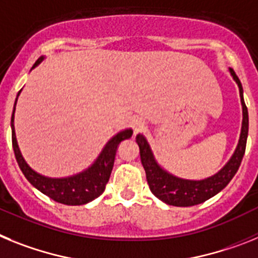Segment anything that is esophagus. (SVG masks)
<instances>
[{
    "mask_svg": "<svg viewBox=\"0 0 258 258\" xmlns=\"http://www.w3.org/2000/svg\"><path fill=\"white\" fill-rule=\"evenodd\" d=\"M132 128H134L135 134L143 132L145 130V122L142 118H135V119L132 120Z\"/></svg>",
    "mask_w": 258,
    "mask_h": 258,
    "instance_id": "34e87169",
    "label": "esophagus"
}]
</instances>
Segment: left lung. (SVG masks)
Masks as SVG:
<instances>
[{
  "label": "left lung",
  "instance_id": "1",
  "mask_svg": "<svg viewBox=\"0 0 258 258\" xmlns=\"http://www.w3.org/2000/svg\"><path fill=\"white\" fill-rule=\"evenodd\" d=\"M228 71L239 87L243 120H241L239 142H237L234 153L225 166L214 175L208 176L205 179H199V180L183 179L172 175L157 162L151 145L145 136L142 134L136 136V143L140 149V158H142L143 167L147 174L148 184H149L152 194L163 203L174 205V207H192V205H197V204L209 200L210 197L216 196L231 182V179L234 178L237 169L240 166L248 138V109L244 102L243 87H241L240 80L232 69H228Z\"/></svg>",
  "mask_w": 258,
  "mask_h": 258
}]
</instances>
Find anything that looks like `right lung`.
I'll use <instances>...</instances> for the list:
<instances>
[{
	"label": "right lung",
	"instance_id": "1",
	"mask_svg": "<svg viewBox=\"0 0 258 258\" xmlns=\"http://www.w3.org/2000/svg\"><path fill=\"white\" fill-rule=\"evenodd\" d=\"M44 59H45L44 55L40 57L36 61V63L33 64L32 69L39 66ZM21 92L22 91L18 92V96L21 95ZM18 96L15 98L13 115H11V139H13L15 158H17L18 165L21 167L27 180L33 187L37 188L40 192L49 196L57 203L64 204V205H84V204L97 199L105 191L106 183L109 182L111 170H113L114 166L116 149H118V147H119L123 140H127V139L131 138L134 131L131 128H126L118 132L116 135H114L106 143V145L102 148L101 153L98 154L95 162L92 163L91 166L87 167L86 170L78 172V174L64 176V178H50V176L41 175L26 162L24 157L21 153L19 145H18L14 127V113Z\"/></svg>",
	"mask_w": 258,
	"mask_h": 258
}]
</instances>
